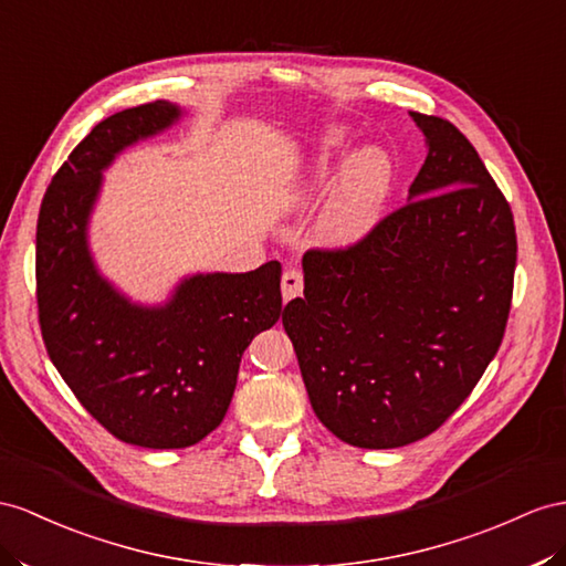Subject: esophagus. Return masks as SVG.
Listing matches in <instances>:
<instances>
[{
  "instance_id": "1",
  "label": "esophagus",
  "mask_w": 566,
  "mask_h": 566,
  "mask_svg": "<svg viewBox=\"0 0 566 566\" xmlns=\"http://www.w3.org/2000/svg\"><path fill=\"white\" fill-rule=\"evenodd\" d=\"M303 292V274L296 268H286L282 274V296L284 301H292Z\"/></svg>"
}]
</instances>
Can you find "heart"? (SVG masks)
Returning a JSON list of instances; mask_svg holds the SVG:
<instances>
[{
  "mask_svg": "<svg viewBox=\"0 0 566 566\" xmlns=\"http://www.w3.org/2000/svg\"><path fill=\"white\" fill-rule=\"evenodd\" d=\"M352 136L335 128L317 143L313 163L303 174L301 196H323L332 188L327 206L317 220V239L332 249H346L370 234L378 224L389 191H392V159L380 148H368L346 157Z\"/></svg>",
  "mask_w": 566,
  "mask_h": 566,
  "instance_id": "obj_1",
  "label": "heart"
}]
</instances>
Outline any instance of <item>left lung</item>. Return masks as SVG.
<instances>
[{
	"label": "left lung",
	"instance_id": "8db88e82",
	"mask_svg": "<svg viewBox=\"0 0 566 566\" xmlns=\"http://www.w3.org/2000/svg\"><path fill=\"white\" fill-rule=\"evenodd\" d=\"M428 145L409 202L349 249L303 255L282 325L321 423L346 444L423 440L495 358L512 308L510 202L454 124L411 112Z\"/></svg>",
	"mask_w": 566,
	"mask_h": 566
}]
</instances>
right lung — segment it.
Returning <instances> with one entry per match:
<instances>
[{
	"mask_svg": "<svg viewBox=\"0 0 566 566\" xmlns=\"http://www.w3.org/2000/svg\"><path fill=\"white\" fill-rule=\"evenodd\" d=\"M181 119L165 99L112 114L85 136L42 198L38 315L54 368L95 421L126 444L181 449L210 434L234 397L245 346L282 315V265L181 280L140 306L97 272L88 222L103 171L128 145Z\"/></svg>",
	"mask_w": 566,
	"mask_h": 566,
	"instance_id": "right-lung-1",
	"label": "right lung"
}]
</instances>
